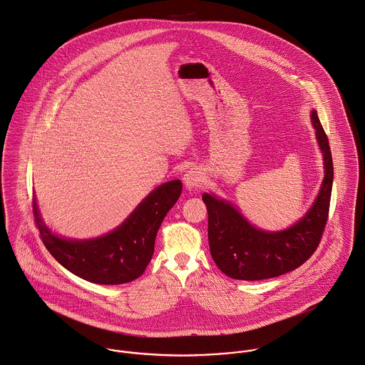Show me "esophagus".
<instances>
[{
  "label": "esophagus",
  "mask_w": 365,
  "mask_h": 365,
  "mask_svg": "<svg viewBox=\"0 0 365 365\" xmlns=\"http://www.w3.org/2000/svg\"><path fill=\"white\" fill-rule=\"evenodd\" d=\"M182 181L188 190H194V188H198L204 182V175L198 168H191L190 171H187L184 174Z\"/></svg>",
  "instance_id": "34e87169"
}]
</instances>
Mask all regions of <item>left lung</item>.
I'll use <instances>...</instances> for the list:
<instances>
[{"instance_id": "left-lung-1", "label": "left lung", "mask_w": 365, "mask_h": 365, "mask_svg": "<svg viewBox=\"0 0 365 365\" xmlns=\"http://www.w3.org/2000/svg\"><path fill=\"white\" fill-rule=\"evenodd\" d=\"M310 119L323 154L324 178L313 205L296 224L283 231H263L253 227L232 202L202 194L211 255L227 276L238 280L276 277L297 269L317 249L327 224L334 170L329 138L316 110Z\"/></svg>"}]
</instances>
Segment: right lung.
I'll list each match as a JSON object with an SVG mask.
<instances>
[{
	"instance_id": "1",
	"label": "right lung",
	"mask_w": 365,
	"mask_h": 365,
	"mask_svg": "<svg viewBox=\"0 0 365 365\" xmlns=\"http://www.w3.org/2000/svg\"><path fill=\"white\" fill-rule=\"evenodd\" d=\"M182 191L180 180L153 190L112 232L93 240H68L42 221L34 198L35 222L49 253L73 274L98 284L128 283L143 274L154 253L157 231Z\"/></svg>"
}]
</instances>
